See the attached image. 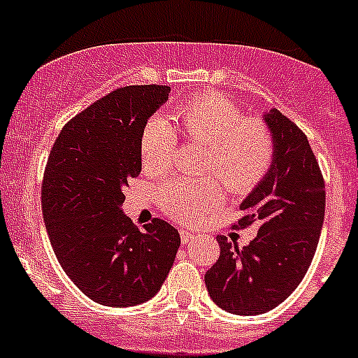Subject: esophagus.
Here are the masks:
<instances>
[{
  "instance_id": "obj_1",
  "label": "esophagus",
  "mask_w": 358,
  "mask_h": 358,
  "mask_svg": "<svg viewBox=\"0 0 358 358\" xmlns=\"http://www.w3.org/2000/svg\"><path fill=\"white\" fill-rule=\"evenodd\" d=\"M180 238H182V243H190L196 238L194 233L187 231V229H180Z\"/></svg>"
}]
</instances>
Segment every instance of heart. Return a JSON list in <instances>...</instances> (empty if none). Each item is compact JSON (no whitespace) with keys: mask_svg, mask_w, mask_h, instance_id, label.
I'll return each instance as SVG.
<instances>
[{"mask_svg":"<svg viewBox=\"0 0 358 358\" xmlns=\"http://www.w3.org/2000/svg\"><path fill=\"white\" fill-rule=\"evenodd\" d=\"M175 122L189 141L208 146L203 173L213 176L176 178L157 192L160 208L180 222H196L222 203L224 182L233 194H247L272 168L275 141L262 120L247 118L238 103L220 93H203L183 102ZM175 127L162 116L148 120L141 132V166L150 175L171 168L178 148ZM220 179L217 180L215 176Z\"/></svg>","mask_w":358,"mask_h":358,"instance_id":"obj_1","label":"heart"}]
</instances>
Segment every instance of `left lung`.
Returning a JSON list of instances; mask_svg holds the SVG:
<instances>
[{"label": "left lung", "instance_id": "left-lung-1", "mask_svg": "<svg viewBox=\"0 0 358 358\" xmlns=\"http://www.w3.org/2000/svg\"><path fill=\"white\" fill-rule=\"evenodd\" d=\"M265 122L275 141L272 168L240 205L236 228L258 224L243 249L217 236L220 256L205 273L210 296L233 315H262L285 302L306 275L325 217V180L306 134L272 109Z\"/></svg>", "mask_w": 358, "mask_h": 358}]
</instances>
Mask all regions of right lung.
Returning <instances> with one entry per match:
<instances>
[{
  "label": "right lung",
  "mask_w": 358,
  "mask_h": 358,
  "mask_svg": "<svg viewBox=\"0 0 358 358\" xmlns=\"http://www.w3.org/2000/svg\"><path fill=\"white\" fill-rule=\"evenodd\" d=\"M169 86H123L65 123L42 180L49 242L72 282L96 303L138 306L171 270L180 235L162 219L123 215V189L141 173L139 141Z\"/></svg>",
  "instance_id": "1"
}]
</instances>
